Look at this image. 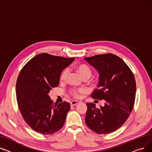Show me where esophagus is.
Segmentation results:
<instances>
[{"label": "esophagus", "mask_w": 152, "mask_h": 152, "mask_svg": "<svg viewBox=\"0 0 152 152\" xmlns=\"http://www.w3.org/2000/svg\"><path fill=\"white\" fill-rule=\"evenodd\" d=\"M78 104H79V102L77 101H72V102H70V105L71 106H74V105H75Z\"/></svg>", "instance_id": "obj_1"}]
</instances>
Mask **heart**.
<instances>
[{
    "label": "heart",
    "instance_id": "1",
    "mask_svg": "<svg viewBox=\"0 0 152 152\" xmlns=\"http://www.w3.org/2000/svg\"><path fill=\"white\" fill-rule=\"evenodd\" d=\"M75 69L77 72H78V74L83 78H86V77L90 78L91 76V74H92L91 70L86 65H85V64L77 65L75 67ZM69 71L67 69H65L62 70V72H61L60 77H59L60 82H65L69 75ZM83 93H84V90H82V89H80V88L73 89V90H71L70 92V94L72 95L74 97H75V98H78L79 97L80 94H82Z\"/></svg>",
    "mask_w": 152,
    "mask_h": 152
}]
</instances>
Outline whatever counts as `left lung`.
Wrapping results in <instances>:
<instances>
[{
	"mask_svg": "<svg viewBox=\"0 0 152 152\" xmlns=\"http://www.w3.org/2000/svg\"><path fill=\"white\" fill-rule=\"evenodd\" d=\"M84 59L99 74L97 88L91 97L105 101L104 106L99 109L93 103H86V124L99 134L112 132L127 120L133 109L136 91L134 76L125 62L111 53Z\"/></svg>",
	"mask_w": 152,
	"mask_h": 152,
	"instance_id": "left-lung-1",
	"label": "left lung"
}]
</instances>
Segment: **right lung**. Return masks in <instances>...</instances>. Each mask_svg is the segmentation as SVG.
<instances>
[{
    "label": "right lung",
    "mask_w": 152,
    "mask_h": 152,
    "mask_svg": "<svg viewBox=\"0 0 152 152\" xmlns=\"http://www.w3.org/2000/svg\"><path fill=\"white\" fill-rule=\"evenodd\" d=\"M74 59L41 53L20 71L16 85L17 102L24 120L35 131L51 134L63 126L70 105H54L48 93L59 85L62 71Z\"/></svg>",
    "instance_id": "right-lung-1"
}]
</instances>
